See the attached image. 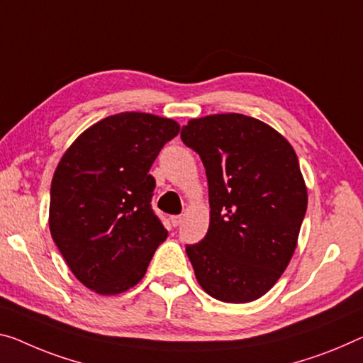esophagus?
<instances>
[{
  "label": "esophagus",
  "mask_w": 363,
  "mask_h": 363,
  "mask_svg": "<svg viewBox=\"0 0 363 363\" xmlns=\"http://www.w3.org/2000/svg\"><path fill=\"white\" fill-rule=\"evenodd\" d=\"M182 220H183L182 216H172V217H170V222H172V225H174V227L180 225Z\"/></svg>",
  "instance_id": "obj_1"
}]
</instances>
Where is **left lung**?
I'll use <instances>...</instances> for the list:
<instances>
[{"label": "left lung", "mask_w": 363, "mask_h": 363, "mask_svg": "<svg viewBox=\"0 0 363 363\" xmlns=\"http://www.w3.org/2000/svg\"><path fill=\"white\" fill-rule=\"evenodd\" d=\"M206 169L211 220L186 245L199 286L225 303L263 297L286 271L308 204L298 159L274 128L240 113L208 115L182 128Z\"/></svg>", "instance_id": "1"}]
</instances>
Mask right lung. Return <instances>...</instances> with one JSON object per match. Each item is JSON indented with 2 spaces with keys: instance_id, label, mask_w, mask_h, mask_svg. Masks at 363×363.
<instances>
[{
  "instance_id": "obj_1",
  "label": "right lung",
  "mask_w": 363,
  "mask_h": 363,
  "mask_svg": "<svg viewBox=\"0 0 363 363\" xmlns=\"http://www.w3.org/2000/svg\"><path fill=\"white\" fill-rule=\"evenodd\" d=\"M178 133L174 120L125 111L87 128L61 157L50 189V232L91 291L116 295L135 287L169 235L150 208L149 170Z\"/></svg>"
}]
</instances>
